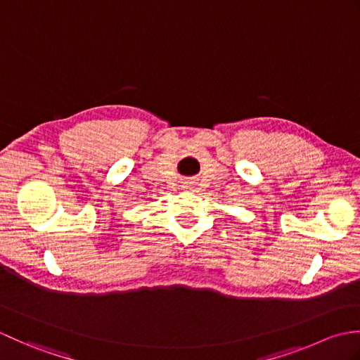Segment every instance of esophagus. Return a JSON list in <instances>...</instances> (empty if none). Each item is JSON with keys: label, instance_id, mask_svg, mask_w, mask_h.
I'll use <instances>...</instances> for the list:
<instances>
[{"label": "esophagus", "instance_id": "esophagus-1", "mask_svg": "<svg viewBox=\"0 0 360 360\" xmlns=\"http://www.w3.org/2000/svg\"><path fill=\"white\" fill-rule=\"evenodd\" d=\"M187 187H190V186H187Z\"/></svg>", "mask_w": 360, "mask_h": 360}]
</instances>
